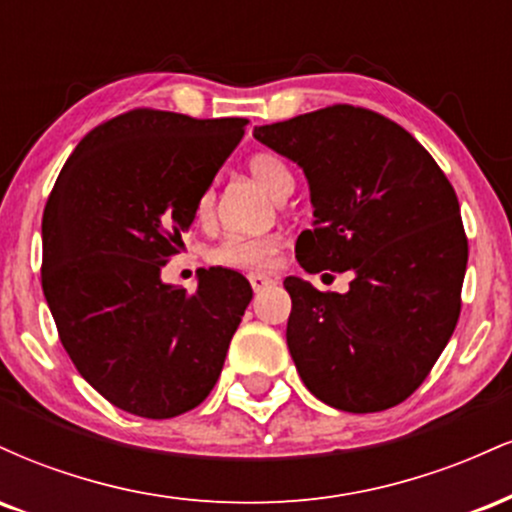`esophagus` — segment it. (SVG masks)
<instances>
[{
	"instance_id": "34e87169",
	"label": "esophagus",
	"mask_w": 512,
	"mask_h": 512,
	"mask_svg": "<svg viewBox=\"0 0 512 512\" xmlns=\"http://www.w3.org/2000/svg\"><path fill=\"white\" fill-rule=\"evenodd\" d=\"M272 281L274 279L269 274H260V272L250 274V284H252V289H255V291H262L264 286H269V284H272Z\"/></svg>"
}]
</instances>
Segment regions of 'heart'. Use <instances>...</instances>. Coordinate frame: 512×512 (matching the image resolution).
<instances>
[{
    "label": "heart",
    "mask_w": 512,
    "mask_h": 512,
    "mask_svg": "<svg viewBox=\"0 0 512 512\" xmlns=\"http://www.w3.org/2000/svg\"><path fill=\"white\" fill-rule=\"evenodd\" d=\"M248 170L269 195L276 199L289 197L296 185L289 163L279 154L269 149H260L248 156ZM216 195L214 187L199 192L195 204L197 221H209L214 214ZM279 252V240L272 236H257V238H243V236H226L214 248L209 250L211 262L223 264V267H236V269H262L269 267Z\"/></svg>",
    "instance_id": "1"
}]
</instances>
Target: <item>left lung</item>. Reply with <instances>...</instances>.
<instances>
[{
	"label": "left lung",
	"instance_id": "obj_1",
	"mask_svg": "<svg viewBox=\"0 0 512 512\" xmlns=\"http://www.w3.org/2000/svg\"><path fill=\"white\" fill-rule=\"evenodd\" d=\"M255 139L310 182L315 221L298 236V264L354 274L346 293L284 281L298 375L334 409L397 407L424 383L460 317L469 248L450 180L407 129L358 105L255 127Z\"/></svg>",
	"mask_w": 512,
	"mask_h": 512
}]
</instances>
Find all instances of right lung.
Returning a JSON list of instances; mask_svg holds the SVG:
<instances>
[{
	"label": "right lung",
	"instance_id": "add662e5",
	"mask_svg": "<svg viewBox=\"0 0 512 512\" xmlns=\"http://www.w3.org/2000/svg\"><path fill=\"white\" fill-rule=\"evenodd\" d=\"M245 125L134 108L91 129L57 175L43 211L45 301L81 378L117 409L170 419L219 380L250 281L209 267L187 293L161 269Z\"/></svg>",
	"mask_w": 512,
	"mask_h": 512
}]
</instances>
